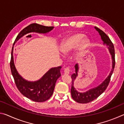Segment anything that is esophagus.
I'll return each mask as SVG.
<instances>
[{
  "label": "esophagus",
  "mask_w": 124,
  "mask_h": 124,
  "mask_svg": "<svg viewBox=\"0 0 124 124\" xmlns=\"http://www.w3.org/2000/svg\"><path fill=\"white\" fill-rule=\"evenodd\" d=\"M70 68H69V67H67V68H64V73L65 74H67V75L70 74Z\"/></svg>",
  "instance_id": "esophagus-1"
}]
</instances>
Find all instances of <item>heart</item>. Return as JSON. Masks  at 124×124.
Returning <instances> with one entry per match:
<instances>
[{
  "instance_id": "heart-1",
  "label": "heart",
  "mask_w": 124,
  "mask_h": 124,
  "mask_svg": "<svg viewBox=\"0 0 124 124\" xmlns=\"http://www.w3.org/2000/svg\"><path fill=\"white\" fill-rule=\"evenodd\" d=\"M83 33H75L66 37L63 40L60 45V50L62 53L67 54L70 52L79 44L78 54L81 53L83 49L86 47L90 43V40L85 38Z\"/></svg>"
}]
</instances>
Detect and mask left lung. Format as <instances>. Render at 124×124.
I'll list each match as a JSON object with an SVG mask.
<instances>
[{
    "instance_id": "obj_1",
    "label": "left lung",
    "mask_w": 124,
    "mask_h": 124,
    "mask_svg": "<svg viewBox=\"0 0 124 124\" xmlns=\"http://www.w3.org/2000/svg\"><path fill=\"white\" fill-rule=\"evenodd\" d=\"M95 28L96 31L99 33L102 41H103V44H106L108 46V49L110 52V54L112 56V68L107 78L100 85L97 86V87L92 88L90 89L88 91L85 92H80L78 91L74 87V80L76 79L77 77H78V72L79 70V66L78 64L75 65V73L73 74L71 76L72 78V88H71V95L73 99L75 101H76L80 103H87L90 102L94 100L97 98L98 96H100L103 92L107 87L109 83L110 78L113 74V71L115 67V51L113 44L112 41L110 40L109 38L104 32L101 30L97 27H95Z\"/></svg>"
}]
</instances>
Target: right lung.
Instances as JSON below:
<instances>
[{
	"mask_svg": "<svg viewBox=\"0 0 124 124\" xmlns=\"http://www.w3.org/2000/svg\"><path fill=\"white\" fill-rule=\"evenodd\" d=\"M54 27L42 26L37 23L31 24L21 31L17 36L14 44L21 38L28 33L35 32L45 34L52 30ZM13 50L14 47H12L10 68L18 90L23 95L33 101L41 102L49 99L53 94L56 81L61 76L60 70L62 67L60 66L51 68L38 80L28 81L23 78L16 70L14 61Z\"/></svg>",
	"mask_w": 124,
	"mask_h": 124,
	"instance_id": "obj_1",
	"label": "right lung"
}]
</instances>
